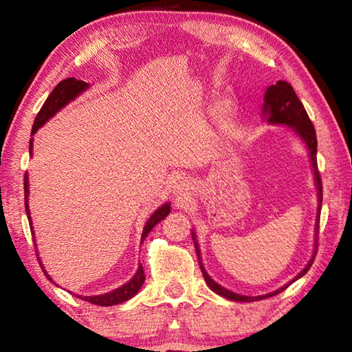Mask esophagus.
I'll return each mask as SVG.
<instances>
[{
  "label": "esophagus",
  "mask_w": 352,
  "mask_h": 352,
  "mask_svg": "<svg viewBox=\"0 0 352 352\" xmlns=\"http://www.w3.org/2000/svg\"><path fill=\"white\" fill-rule=\"evenodd\" d=\"M189 189V182L188 180H178V182H175V184H174V190L177 194H183V192H186V190Z\"/></svg>",
  "instance_id": "esophagus-1"
}]
</instances>
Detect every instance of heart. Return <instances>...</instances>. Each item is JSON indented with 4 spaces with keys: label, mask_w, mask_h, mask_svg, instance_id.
Returning a JSON list of instances; mask_svg holds the SVG:
<instances>
[{
    "label": "heart",
    "mask_w": 352,
    "mask_h": 352,
    "mask_svg": "<svg viewBox=\"0 0 352 352\" xmlns=\"http://www.w3.org/2000/svg\"><path fill=\"white\" fill-rule=\"evenodd\" d=\"M234 110V100L231 98H223L217 105V111L220 116H228Z\"/></svg>",
    "instance_id": "obj_1"
}]
</instances>
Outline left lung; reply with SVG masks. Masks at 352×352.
I'll return each mask as SVG.
<instances>
[{"instance_id":"8db88e82","label":"left lung","mask_w":352,"mask_h":352,"mask_svg":"<svg viewBox=\"0 0 352 352\" xmlns=\"http://www.w3.org/2000/svg\"><path fill=\"white\" fill-rule=\"evenodd\" d=\"M262 118H264L265 121L270 124V126L289 127L292 132L296 135V138L300 140L302 144H305V147L309 152V162H311V166H312L314 183H315V188H317V200H318L317 217H315V228H314V252H312L311 259H309L305 269L298 273V275L292 279V281L284 284L283 287H279V289L273 290V292H270V294H265V295L248 296V295H241V294H236V292H233V290L225 289L223 285H220L219 283L214 281L210 275H208V272L204 265V261H201L197 236H195L194 230H190V234H192V241H194V247H195V253H197L199 264H200L201 273H204L206 285L214 292V294H217L219 296H223V298H226V300H231L236 302H253V301H259V300H264V298H270L273 295L281 294V292L287 289L292 283H295L296 279H300L306 275L307 270L311 269L312 262L315 259V254H317V237H318L321 201H323V188H321V178H320L318 168H317V135H315V129L305 110V105H302L301 100L298 99L296 93L294 91V88H292L290 83H287L285 80H278L275 85L267 87L265 94H264V104H262Z\"/></svg>"}]
</instances>
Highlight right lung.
Returning <instances> with one entry per match:
<instances>
[{
	"label": "right lung",
	"mask_w": 352,
	"mask_h": 352,
	"mask_svg": "<svg viewBox=\"0 0 352 352\" xmlns=\"http://www.w3.org/2000/svg\"><path fill=\"white\" fill-rule=\"evenodd\" d=\"M90 85H88L87 82L83 80H77L74 77H69V79H65L60 83H57V87L52 90V93L47 96V99L45 100L43 107H41V110L38 111L37 118H35L34 121V126H32V132L31 136L32 138L29 140V155L32 157V147H34V135L37 133V130L40 127H43L45 124L50 121L52 116H56L58 111H60L63 107H67L69 102H73L76 98H79L83 91H87ZM25 208H26V214H28V220H29V226H31V231H32V236H34V241H35V234H34V226H32V219H31V210H29V175L28 172L25 174ZM170 212V204L169 201H166L160 208L153 211V214L144 225V228H142V234H141V242L146 241V237L148 236V233L155 228V225L162 222L164 217H168ZM37 247V245H35ZM37 256L38 252H37ZM40 261V265L41 269H43L45 275L47 279L52 278L47 275V272L45 270V265L41 264V259ZM146 281V276H144V270H142V265H138V270H136L135 275L132 276L130 281H127L126 284L119 285L118 289L115 290H110L107 292V294H100V295H91V296H82V295H76L77 298H82V300H85L88 302H91V305H98V306H115V305H121V302H126L129 301L130 298H133L136 294H138L140 289L142 287V284ZM54 283V281H52ZM56 284V283H54ZM57 285V284H56Z\"/></svg>",
	"instance_id": "obj_1"
}]
</instances>
